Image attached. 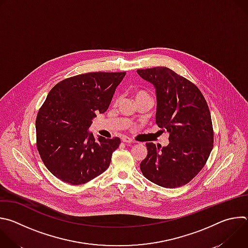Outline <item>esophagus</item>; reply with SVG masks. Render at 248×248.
<instances>
[{"label":"esophagus","instance_id":"1","mask_svg":"<svg viewBox=\"0 0 248 248\" xmlns=\"http://www.w3.org/2000/svg\"><path fill=\"white\" fill-rule=\"evenodd\" d=\"M122 141H123V142H124V143H127V144H132V143H134V141H133L131 138L127 137V136L123 137V138H122Z\"/></svg>","mask_w":248,"mask_h":248}]
</instances>
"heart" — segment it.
Wrapping results in <instances>:
<instances>
[{
  "label": "heart",
  "instance_id": "obj_1",
  "mask_svg": "<svg viewBox=\"0 0 248 248\" xmlns=\"http://www.w3.org/2000/svg\"><path fill=\"white\" fill-rule=\"evenodd\" d=\"M134 97H135V100H136V99H140V98L149 97V95H148L145 91H143V90H138V91H136V92H135Z\"/></svg>",
  "mask_w": 248,
  "mask_h": 248
}]
</instances>
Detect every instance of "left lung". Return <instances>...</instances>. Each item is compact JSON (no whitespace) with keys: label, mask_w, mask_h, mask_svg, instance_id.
I'll use <instances>...</instances> for the list:
<instances>
[{"label":"left lung","mask_w":248,"mask_h":248,"mask_svg":"<svg viewBox=\"0 0 248 248\" xmlns=\"http://www.w3.org/2000/svg\"><path fill=\"white\" fill-rule=\"evenodd\" d=\"M156 89V124L169 132L162 147L146 143L140 170L147 180L166 188L189 183L202 170L213 149L214 132L207 102L195 84L173 70L157 66L137 69Z\"/></svg>","instance_id":"left-lung-1"}]
</instances>
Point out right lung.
I'll return each mask as SVG.
<instances>
[{
	"mask_svg": "<svg viewBox=\"0 0 248 248\" xmlns=\"http://www.w3.org/2000/svg\"><path fill=\"white\" fill-rule=\"evenodd\" d=\"M125 73H88L65 78L49 92L36 118V143L46 168L63 183L82 185L110 166L119 137L88 132L96 114L109 108Z\"/></svg>",
	"mask_w": 248,
	"mask_h": 248,
	"instance_id": "right-lung-1",
	"label": "right lung"
}]
</instances>
